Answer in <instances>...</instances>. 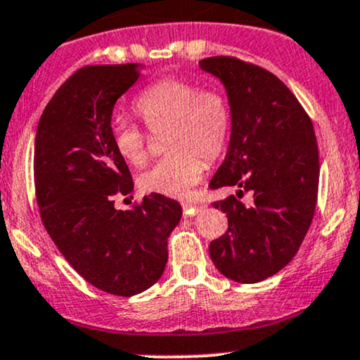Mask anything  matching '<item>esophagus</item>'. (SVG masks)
I'll list each match as a JSON object with an SVG mask.
<instances>
[{
    "label": "esophagus",
    "mask_w": 360,
    "mask_h": 360,
    "mask_svg": "<svg viewBox=\"0 0 360 360\" xmlns=\"http://www.w3.org/2000/svg\"><path fill=\"white\" fill-rule=\"evenodd\" d=\"M203 210V205H196V203H183V213L184 217H193L196 215V213Z\"/></svg>",
    "instance_id": "1"
}]
</instances>
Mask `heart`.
Listing matches in <instances>:
<instances>
[{
	"label": "heart",
	"instance_id": "b5f03b06",
	"mask_svg": "<svg viewBox=\"0 0 360 360\" xmlns=\"http://www.w3.org/2000/svg\"><path fill=\"white\" fill-rule=\"evenodd\" d=\"M135 112L150 131L165 133L167 157L138 177L145 193L184 198L225 150L231 135V108L215 86H200L184 78H160L138 96ZM112 145L126 164L140 167L148 157V135L128 121L114 122Z\"/></svg>",
	"mask_w": 360,
	"mask_h": 360
}]
</instances>
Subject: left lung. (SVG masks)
<instances>
[{
  "label": "left lung",
  "mask_w": 360,
  "mask_h": 360,
  "mask_svg": "<svg viewBox=\"0 0 360 360\" xmlns=\"http://www.w3.org/2000/svg\"><path fill=\"white\" fill-rule=\"evenodd\" d=\"M200 66L225 85L232 116L227 155L210 188L252 195L251 205L234 195L213 201L229 227L210 243L212 262L234 282H262L292 262L313 222L319 184L313 122L289 86L262 66L232 56L205 58Z\"/></svg>",
  "instance_id": "left-lung-1"
}]
</instances>
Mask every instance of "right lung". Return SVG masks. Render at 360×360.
I'll list each match as a JSON object with an SVG mask.
<instances>
[{
	"label": "right lung",
	"instance_id": "obj_1",
	"mask_svg": "<svg viewBox=\"0 0 360 360\" xmlns=\"http://www.w3.org/2000/svg\"><path fill=\"white\" fill-rule=\"evenodd\" d=\"M140 73L135 63L75 71L46 105L34 150L35 196L47 234L86 282L122 297L160 278L167 238L183 215L177 201L157 193L131 210L114 207L116 196L133 191V179L114 150L110 116Z\"/></svg>",
	"mask_w": 360,
	"mask_h": 360
}]
</instances>
